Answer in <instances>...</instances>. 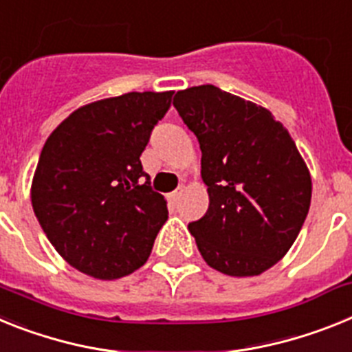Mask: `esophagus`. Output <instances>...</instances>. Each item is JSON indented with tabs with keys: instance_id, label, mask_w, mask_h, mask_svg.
<instances>
[{
	"instance_id": "obj_1",
	"label": "esophagus",
	"mask_w": 352,
	"mask_h": 352,
	"mask_svg": "<svg viewBox=\"0 0 352 352\" xmlns=\"http://www.w3.org/2000/svg\"><path fill=\"white\" fill-rule=\"evenodd\" d=\"M180 195H182V189H175L173 193H170V197H168V198H170L172 201H177V200H179Z\"/></svg>"
}]
</instances>
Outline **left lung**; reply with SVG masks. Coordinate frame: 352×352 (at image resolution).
Masks as SVG:
<instances>
[{"label":"left lung","instance_id":"obj_1","mask_svg":"<svg viewBox=\"0 0 352 352\" xmlns=\"http://www.w3.org/2000/svg\"><path fill=\"white\" fill-rule=\"evenodd\" d=\"M173 106L198 138L209 209L189 223L204 261L228 276H256L294 244L311 179L271 111L214 85L177 91Z\"/></svg>","mask_w":352,"mask_h":352}]
</instances>
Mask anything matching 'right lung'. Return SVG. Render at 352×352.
Returning <instances> with one entry per match:
<instances>
[{"label": "right lung", "mask_w": 352, "mask_h": 352, "mask_svg": "<svg viewBox=\"0 0 352 352\" xmlns=\"http://www.w3.org/2000/svg\"><path fill=\"white\" fill-rule=\"evenodd\" d=\"M173 91H131L87 104L51 133L32 184V206L60 255L99 280L146 262L168 219L140 155Z\"/></svg>", "instance_id": "obj_1"}]
</instances>
